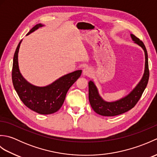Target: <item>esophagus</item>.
Listing matches in <instances>:
<instances>
[{
    "label": "esophagus",
    "instance_id": "obj_1",
    "mask_svg": "<svg viewBox=\"0 0 157 157\" xmlns=\"http://www.w3.org/2000/svg\"><path fill=\"white\" fill-rule=\"evenodd\" d=\"M92 73V70L90 67H86L83 70V75L84 76H90Z\"/></svg>",
    "mask_w": 157,
    "mask_h": 157
}]
</instances>
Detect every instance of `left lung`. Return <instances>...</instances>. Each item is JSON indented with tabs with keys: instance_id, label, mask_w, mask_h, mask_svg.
Instances as JSON below:
<instances>
[{
	"instance_id": "obj_1",
	"label": "left lung",
	"mask_w": 157,
	"mask_h": 157,
	"mask_svg": "<svg viewBox=\"0 0 157 157\" xmlns=\"http://www.w3.org/2000/svg\"><path fill=\"white\" fill-rule=\"evenodd\" d=\"M131 38L134 43L140 46L144 51L145 69L144 75L137 86L129 94L114 102H106L104 101L100 96L98 89L92 80L88 82L89 101L92 109L98 115L109 117L115 116L129 111L137 104L142 96V93L144 92L146 86H147L149 79L147 51H146L144 43L139 38L134 34H131Z\"/></svg>"
}]
</instances>
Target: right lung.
Segmentation results:
<instances>
[{"mask_svg": "<svg viewBox=\"0 0 157 157\" xmlns=\"http://www.w3.org/2000/svg\"><path fill=\"white\" fill-rule=\"evenodd\" d=\"M44 25H36L27 35L31 34ZM21 41L16 48L13 56L12 81L19 98L27 107L39 114L48 115L56 112L61 107L67 92L81 75L82 70H77L61 78L44 87L31 84L20 73L18 64V52Z\"/></svg>", "mask_w": 157, "mask_h": 157, "instance_id": "obj_1", "label": "right lung"}]
</instances>
